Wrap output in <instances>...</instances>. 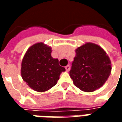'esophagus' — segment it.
<instances>
[{"label": "esophagus", "instance_id": "34e87169", "mask_svg": "<svg viewBox=\"0 0 122 122\" xmlns=\"http://www.w3.org/2000/svg\"><path fill=\"white\" fill-rule=\"evenodd\" d=\"M65 69H66V72H69V71H70V69H71V66H70L69 65H66V66H65Z\"/></svg>", "mask_w": 122, "mask_h": 122}]
</instances>
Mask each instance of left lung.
Returning <instances> with one entry per match:
<instances>
[{"label":"left lung","instance_id":"left-lung-1","mask_svg":"<svg viewBox=\"0 0 122 122\" xmlns=\"http://www.w3.org/2000/svg\"><path fill=\"white\" fill-rule=\"evenodd\" d=\"M70 76L74 84L83 92H92L104 84L110 76L111 63L99 46L86 43L76 50Z\"/></svg>","mask_w":122,"mask_h":122}]
</instances>
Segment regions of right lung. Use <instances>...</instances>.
Returning <instances> with one entry per match:
<instances>
[{
	"label": "right lung",
	"mask_w": 122,
	"mask_h": 122,
	"mask_svg": "<svg viewBox=\"0 0 122 122\" xmlns=\"http://www.w3.org/2000/svg\"><path fill=\"white\" fill-rule=\"evenodd\" d=\"M51 53L50 47L37 43L29 48L23 59L22 78L35 91L43 92L50 90L57 84L61 72L65 71Z\"/></svg>",
	"instance_id": "add662e5"
}]
</instances>
